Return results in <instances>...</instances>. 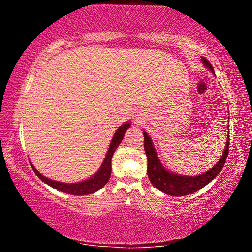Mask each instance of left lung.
<instances>
[{"label": "left lung", "mask_w": 252, "mask_h": 252, "mask_svg": "<svg viewBox=\"0 0 252 252\" xmlns=\"http://www.w3.org/2000/svg\"><path fill=\"white\" fill-rule=\"evenodd\" d=\"M202 63L210 68L211 71L213 70L212 65L207 59L201 58ZM144 136V150H146L147 158H148V167H147V173H148V178L150 182L160 190H162L163 193H167L169 195H187L190 193H194L196 190L201 189L202 187L206 186L209 182H211L217 175L219 174V172L224 167L225 161H226L227 155H228V144H230V136L227 137L226 147H225L224 154L220 158V160L218 161V163L213 167L212 169H210L209 172L204 173L201 175L196 176H182V175H176L174 173H170L168 170H166L162 167V164L158 161V155L153 147V142L150 140V137L147 132L143 131Z\"/></svg>", "instance_id": "left-lung-1"}]
</instances>
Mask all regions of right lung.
<instances>
[{"instance_id":"obj_1","label":"right lung","mask_w":252,"mask_h":252,"mask_svg":"<svg viewBox=\"0 0 252 252\" xmlns=\"http://www.w3.org/2000/svg\"><path fill=\"white\" fill-rule=\"evenodd\" d=\"M129 126H130V123H126L117 130L116 134H115L114 137H112L111 143H110V147L108 149V153H106L105 158H104L102 167H100V169L98 170L97 174H94L92 178L88 179V180L77 182V184H63V182L50 180V179H47L46 176L41 175L35 168H34V166H32V168H33L34 172H35V174L39 176L43 182L50 185V186L53 187V189L62 190L63 193H68V194H72V195H85V194L94 193L96 190L102 189L104 185L109 181L110 175H111V158L112 155H114L115 150H116V148L118 147V144L122 142L123 136L126 134V129H129Z\"/></svg>"}]
</instances>
